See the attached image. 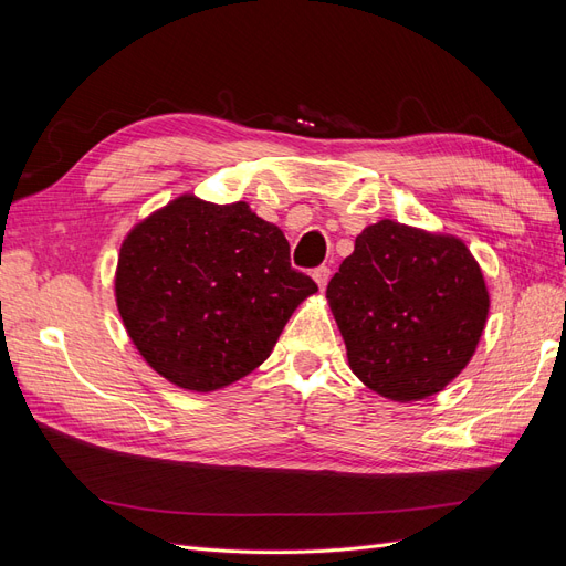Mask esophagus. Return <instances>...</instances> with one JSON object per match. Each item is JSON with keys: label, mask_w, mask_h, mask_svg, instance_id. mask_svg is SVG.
Segmentation results:
<instances>
[{"label": "esophagus", "mask_w": 566, "mask_h": 566, "mask_svg": "<svg viewBox=\"0 0 566 566\" xmlns=\"http://www.w3.org/2000/svg\"><path fill=\"white\" fill-rule=\"evenodd\" d=\"M312 279L316 281L318 290H325V285H328V281H331V269H328V266H318V269H314Z\"/></svg>", "instance_id": "34e87169"}]
</instances>
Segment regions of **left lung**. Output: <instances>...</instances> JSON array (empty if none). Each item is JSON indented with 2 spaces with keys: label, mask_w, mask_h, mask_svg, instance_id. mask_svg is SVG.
<instances>
[{
  "label": "left lung",
  "mask_w": 566,
  "mask_h": 566,
  "mask_svg": "<svg viewBox=\"0 0 566 566\" xmlns=\"http://www.w3.org/2000/svg\"><path fill=\"white\" fill-rule=\"evenodd\" d=\"M325 300L352 373L385 399L434 397L470 364L489 318V290L470 248L380 219L356 235Z\"/></svg>",
  "instance_id": "1"
}]
</instances>
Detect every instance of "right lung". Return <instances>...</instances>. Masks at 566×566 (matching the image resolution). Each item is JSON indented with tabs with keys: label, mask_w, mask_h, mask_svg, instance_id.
<instances>
[{
	"label": "right lung",
	"mask_w": 566,
	"mask_h": 566,
	"mask_svg": "<svg viewBox=\"0 0 566 566\" xmlns=\"http://www.w3.org/2000/svg\"><path fill=\"white\" fill-rule=\"evenodd\" d=\"M316 290L290 266L276 224L243 200L193 193L136 221L115 269V304L136 352L167 382L200 394L260 368Z\"/></svg>",
	"instance_id": "right-lung-1"
}]
</instances>
